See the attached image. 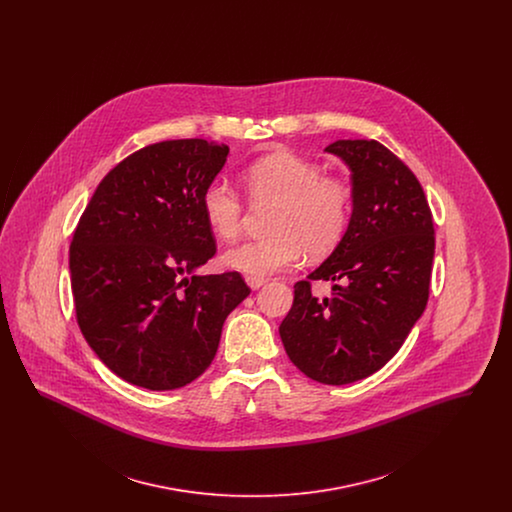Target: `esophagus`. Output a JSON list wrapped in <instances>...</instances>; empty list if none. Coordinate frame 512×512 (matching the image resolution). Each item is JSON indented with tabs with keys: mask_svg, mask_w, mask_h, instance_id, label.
<instances>
[{
	"mask_svg": "<svg viewBox=\"0 0 512 512\" xmlns=\"http://www.w3.org/2000/svg\"><path fill=\"white\" fill-rule=\"evenodd\" d=\"M245 282H247V286H249L251 290H259V288H263V286H265V280H263V278L247 276V278H245Z\"/></svg>",
	"mask_w": 512,
	"mask_h": 512,
	"instance_id": "esophagus-1",
	"label": "esophagus"
}]
</instances>
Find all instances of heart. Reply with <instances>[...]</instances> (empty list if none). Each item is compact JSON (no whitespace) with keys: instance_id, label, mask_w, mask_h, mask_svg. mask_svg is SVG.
<instances>
[{"instance_id":"heart-1","label":"heart","mask_w":512,"mask_h":512,"mask_svg":"<svg viewBox=\"0 0 512 512\" xmlns=\"http://www.w3.org/2000/svg\"><path fill=\"white\" fill-rule=\"evenodd\" d=\"M245 188L257 207L276 205L270 238L228 249L224 267L253 278L288 270L307 255L324 257L340 244L351 217V188L322 167L293 153H274L244 172ZM207 226L224 242L240 238L244 203L224 180H213L201 195Z\"/></svg>"}]
</instances>
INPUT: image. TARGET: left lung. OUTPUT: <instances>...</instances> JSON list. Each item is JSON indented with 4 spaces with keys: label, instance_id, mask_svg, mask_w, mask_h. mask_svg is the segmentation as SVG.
<instances>
[{
    "label": "left lung",
    "instance_id": "left-lung-1",
    "mask_svg": "<svg viewBox=\"0 0 512 512\" xmlns=\"http://www.w3.org/2000/svg\"><path fill=\"white\" fill-rule=\"evenodd\" d=\"M324 151L351 171L353 211L330 257L293 286L280 338L293 365L343 386L390 361L422 317L434 263V222L411 169L374 140H338ZM311 279H332L318 300Z\"/></svg>",
    "mask_w": 512,
    "mask_h": 512
}]
</instances>
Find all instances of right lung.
Masks as SVG:
<instances>
[{
	"label": "right lung",
	"mask_w": 512,
	"mask_h": 512,
	"mask_svg": "<svg viewBox=\"0 0 512 512\" xmlns=\"http://www.w3.org/2000/svg\"><path fill=\"white\" fill-rule=\"evenodd\" d=\"M228 146L169 140L121 161L92 195L71 244L82 336L128 384L176 390L201 376L222 324L249 295L238 272L197 274L217 251L201 195Z\"/></svg>",
	"instance_id": "add662e5"
}]
</instances>
